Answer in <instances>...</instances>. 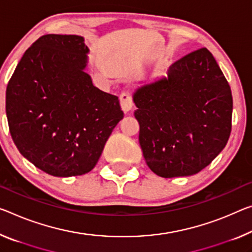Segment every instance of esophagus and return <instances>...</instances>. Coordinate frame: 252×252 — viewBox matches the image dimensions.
I'll return each instance as SVG.
<instances>
[{
  "instance_id": "esophagus-1",
  "label": "esophagus",
  "mask_w": 252,
  "mask_h": 252,
  "mask_svg": "<svg viewBox=\"0 0 252 252\" xmlns=\"http://www.w3.org/2000/svg\"><path fill=\"white\" fill-rule=\"evenodd\" d=\"M120 104H121V109L126 114L129 113V112L133 109L132 97L130 96V94L122 93L120 95Z\"/></svg>"
}]
</instances>
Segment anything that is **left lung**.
<instances>
[{"label": "left lung", "instance_id": "obj_1", "mask_svg": "<svg viewBox=\"0 0 252 252\" xmlns=\"http://www.w3.org/2000/svg\"><path fill=\"white\" fill-rule=\"evenodd\" d=\"M132 98L143 157L158 176L199 173L229 140L232 94L206 48L174 63L167 76L138 87Z\"/></svg>", "mask_w": 252, "mask_h": 252}]
</instances>
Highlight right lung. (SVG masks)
<instances>
[{"label":"right lung","instance_id":"obj_1","mask_svg":"<svg viewBox=\"0 0 252 252\" xmlns=\"http://www.w3.org/2000/svg\"><path fill=\"white\" fill-rule=\"evenodd\" d=\"M81 35L46 34L28 49L6 87L10 133L21 155L56 177L96 165L123 119L118 96L93 85Z\"/></svg>","mask_w":252,"mask_h":252}]
</instances>
